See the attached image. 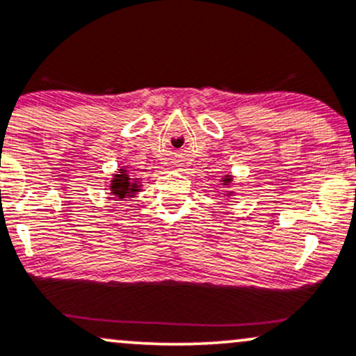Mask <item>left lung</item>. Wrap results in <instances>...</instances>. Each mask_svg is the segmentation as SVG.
<instances>
[{"label":"left lung","mask_w":356,"mask_h":356,"mask_svg":"<svg viewBox=\"0 0 356 356\" xmlns=\"http://www.w3.org/2000/svg\"><path fill=\"white\" fill-rule=\"evenodd\" d=\"M229 181H232V179H229V175H228V177H226V181H225V182H229Z\"/></svg>","instance_id":"8db88e82"}]
</instances>
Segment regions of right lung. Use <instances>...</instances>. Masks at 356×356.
Listing matches in <instances>:
<instances>
[{
  "instance_id": "right-lung-1",
  "label": "right lung",
  "mask_w": 356,
  "mask_h": 356,
  "mask_svg": "<svg viewBox=\"0 0 356 356\" xmlns=\"http://www.w3.org/2000/svg\"><path fill=\"white\" fill-rule=\"evenodd\" d=\"M109 189H111V194H115L116 197L123 199V197H131V194L136 193V184L135 182L130 181V177L127 175V170H121L118 174L115 175V179L111 181V186H109Z\"/></svg>"
}]
</instances>
